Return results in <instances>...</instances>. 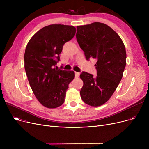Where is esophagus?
I'll use <instances>...</instances> for the list:
<instances>
[{
  "instance_id": "esophagus-1",
  "label": "esophagus",
  "mask_w": 149,
  "mask_h": 149,
  "mask_svg": "<svg viewBox=\"0 0 149 149\" xmlns=\"http://www.w3.org/2000/svg\"><path fill=\"white\" fill-rule=\"evenodd\" d=\"M80 72H75V78H78V77H79V76H80Z\"/></svg>"
}]
</instances>
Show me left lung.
Segmentation results:
<instances>
[{
  "instance_id": "left-lung-1",
  "label": "left lung",
  "mask_w": 149,
  "mask_h": 149,
  "mask_svg": "<svg viewBox=\"0 0 149 149\" xmlns=\"http://www.w3.org/2000/svg\"><path fill=\"white\" fill-rule=\"evenodd\" d=\"M76 38L86 59L97 60V75L82 72L83 86L80 95L84 102L100 106L111 97L122 79L126 65V52L120 37L104 23L94 22L77 26Z\"/></svg>"
}]
</instances>
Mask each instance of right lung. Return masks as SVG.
<instances>
[{"label":"right lung","mask_w":149,"mask_h":149,"mask_svg":"<svg viewBox=\"0 0 149 149\" xmlns=\"http://www.w3.org/2000/svg\"><path fill=\"white\" fill-rule=\"evenodd\" d=\"M73 26L50 25L39 30L27 44L25 69L30 86L43 106L56 108L65 101L74 71L55 68L63 46L75 34Z\"/></svg>","instance_id":"obj_1"}]
</instances>
